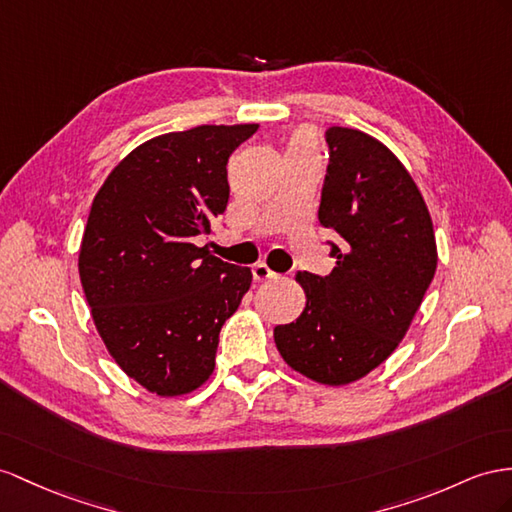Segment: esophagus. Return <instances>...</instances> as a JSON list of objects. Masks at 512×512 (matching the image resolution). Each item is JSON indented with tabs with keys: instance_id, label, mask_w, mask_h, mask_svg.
Returning <instances> with one entry per match:
<instances>
[{
	"instance_id": "1",
	"label": "esophagus",
	"mask_w": 512,
	"mask_h": 512,
	"mask_svg": "<svg viewBox=\"0 0 512 512\" xmlns=\"http://www.w3.org/2000/svg\"><path fill=\"white\" fill-rule=\"evenodd\" d=\"M253 279H255V281L277 279V272H272L266 264H257V266H253Z\"/></svg>"
}]
</instances>
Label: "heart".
Returning a JSON list of instances; mask_svg holds the SVG:
<instances>
[{"label": "heart", "instance_id": "b5f03b06", "mask_svg": "<svg viewBox=\"0 0 512 512\" xmlns=\"http://www.w3.org/2000/svg\"><path fill=\"white\" fill-rule=\"evenodd\" d=\"M292 147H309V142H307V138H294V142H292Z\"/></svg>", "mask_w": 512, "mask_h": 512}]
</instances>
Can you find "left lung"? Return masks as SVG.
<instances>
[{"instance_id": "1", "label": "left lung", "mask_w": 512, "mask_h": 512, "mask_svg": "<svg viewBox=\"0 0 512 512\" xmlns=\"http://www.w3.org/2000/svg\"><path fill=\"white\" fill-rule=\"evenodd\" d=\"M318 218L333 229L329 277L298 272L307 307L274 329L287 365L324 385L378 368L409 331L437 270L428 207L385 144L359 129L329 127Z\"/></svg>"}]
</instances>
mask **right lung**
Wrapping results in <instances>:
<instances>
[{"label":"right lung","instance_id":"add662e5","mask_svg":"<svg viewBox=\"0 0 512 512\" xmlns=\"http://www.w3.org/2000/svg\"><path fill=\"white\" fill-rule=\"evenodd\" d=\"M257 125H201L140 144L97 192L80 279L121 370L157 396L214 372L220 329L251 287V268L196 246L229 201L227 162Z\"/></svg>","mask_w":512,"mask_h":512}]
</instances>
